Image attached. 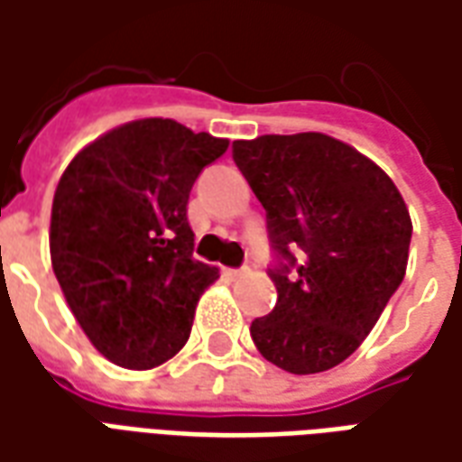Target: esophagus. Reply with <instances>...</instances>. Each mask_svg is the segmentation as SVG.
I'll list each match as a JSON object with an SVG mask.
<instances>
[{
    "label": "esophagus",
    "mask_w": 462,
    "mask_h": 462,
    "mask_svg": "<svg viewBox=\"0 0 462 462\" xmlns=\"http://www.w3.org/2000/svg\"><path fill=\"white\" fill-rule=\"evenodd\" d=\"M245 272H247V267H230V270H227V274H230L232 280H237V277H242Z\"/></svg>",
    "instance_id": "esophagus-1"
}]
</instances>
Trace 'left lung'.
<instances>
[{
    "instance_id": "left-lung-1",
    "label": "left lung",
    "mask_w": 462,
    "mask_h": 462,
    "mask_svg": "<svg viewBox=\"0 0 462 462\" xmlns=\"http://www.w3.org/2000/svg\"><path fill=\"white\" fill-rule=\"evenodd\" d=\"M232 158L267 212L277 304L252 321L260 354L290 374L348 358L401 287L411 215L366 155L324 133L232 143Z\"/></svg>"
}]
</instances>
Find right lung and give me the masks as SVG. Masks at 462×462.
I'll use <instances>...</instances> for the list:
<instances>
[{"label": "right lung", "instance_id": "right-lung-1", "mask_svg": "<svg viewBox=\"0 0 462 462\" xmlns=\"http://www.w3.org/2000/svg\"><path fill=\"white\" fill-rule=\"evenodd\" d=\"M225 138L171 118L101 135L69 162L51 205V264L84 334L123 368L161 366L190 337L200 294L220 277L192 257V182Z\"/></svg>", "mask_w": 462, "mask_h": 462}]
</instances>
